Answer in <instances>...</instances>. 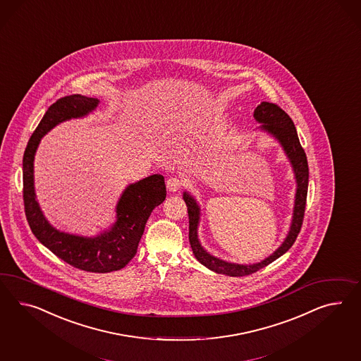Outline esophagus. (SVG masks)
<instances>
[{
	"label": "esophagus",
	"instance_id": "esophagus-1",
	"mask_svg": "<svg viewBox=\"0 0 361 361\" xmlns=\"http://www.w3.org/2000/svg\"><path fill=\"white\" fill-rule=\"evenodd\" d=\"M183 185H184V180L181 177L173 176V177H169L166 180V188H168L169 192H177L183 188Z\"/></svg>",
	"mask_w": 361,
	"mask_h": 361
}]
</instances>
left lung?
I'll return each mask as SVG.
<instances>
[{"mask_svg":"<svg viewBox=\"0 0 361 361\" xmlns=\"http://www.w3.org/2000/svg\"><path fill=\"white\" fill-rule=\"evenodd\" d=\"M254 117L259 123H263L260 128L276 137L283 148L285 154L288 156L289 161L293 166V172L295 176V200H294V209H293L292 224L289 233L286 235L283 244L273 252L271 256L264 259L263 262L256 264H235L224 262L218 259L213 255L206 252L205 248L200 243L198 239V224H200V206L197 204L193 195L184 192L183 198L185 201L189 215V242L195 259L205 265L213 272L221 273L226 276L240 277L251 273L257 272L268 264L272 263L280 256H283L295 242L297 236L302 227L303 215H305V206H306V197H307V185H309V166L306 154L300 143L297 135V130L294 127L292 118L289 117L281 107L271 102H262L255 109Z\"/></svg>","mask_w":361,"mask_h":361,"instance_id":"left-lung-1","label":"left lung"}]
</instances>
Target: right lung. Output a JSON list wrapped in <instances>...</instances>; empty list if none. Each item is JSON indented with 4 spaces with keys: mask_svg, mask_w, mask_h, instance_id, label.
I'll return each instance as SVG.
<instances>
[{
    "mask_svg": "<svg viewBox=\"0 0 361 361\" xmlns=\"http://www.w3.org/2000/svg\"><path fill=\"white\" fill-rule=\"evenodd\" d=\"M98 102L97 98L72 94L49 107L23 154V202L32 234L52 254L81 271L107 273L122 269L137 254L147 219L166 200L164 177L148 176L127 186L116 207V224L92 238L67 234L51 226L40 210L34 189V157L40 139L64 121L88 116Z\"/></svg>",
    "mask_w": 361,
    "mask_h": 361,
    "instance_id": "add662e5",
    "label": "right lung"
}]
</instances>
